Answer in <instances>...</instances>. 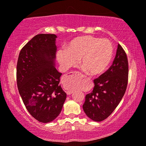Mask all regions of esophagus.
Returning <instances> with one entry per match:
<instances>
[{
	"label": "esophagus",
	"instance_id": "1",
	"mask_svg": "<svg viewBox=\"0 0 146 146\" xmlns=\"http://www.w3.org/2000/svg\"><path fill=\"white\" fill-rule=\"evenodd\" d=\"M66 94H67V95H71V94H73V92H72V91H67L66 92Z\"/></svg>",
	"mask_w": 146,
	"mask_h": 146
}]
</instances>
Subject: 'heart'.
<instances>
[{
  "label": "heart",
  "instance_id": "b5f03b06",
  "mask_svg": "<svg viewBox=\"0 0 146 146\" xmlns=\"http://www.w3.org/2000/svg\"><path fill=\"white\" fill-rule=\"evenodd\" d=\"M113 55V45L108 40L85 36L73 39L66 49L59 50L56 58L66 69L74 66L80 59L82 66L90 75L96 76L108 68Z\"/></svg>",
  "mask_w": 146,
  "mask_h": 146
}]
</instances>
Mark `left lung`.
Instances as JSON below:
<instances>
[{
    "mask_svg": "<svg viewBox=\"0 0 146 146\" xmlns=\"http://www.w3.org/2000/svg\"><path fill=\"white\" fill-rule=\"evenodd\" d=\"M127 77V56L122 47L118 44L112 65L94 80L93 91L86 96L82 108L89 118L101 121L113 112L124 95Z\"/></svg>",
    "mask_w": 146,
    "mask_h": 146,
    "instance_id": "obj_1",
    "label": "left lung"
}]
</instances>
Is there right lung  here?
<instances>
[{
  "instance_id": "right-lung-1",
  "label": "right lung",
  "mask_w": 146,
  "mask_h": 146,
  "mask_svg": "<svg viewBox=\"0 0 146 146\" xmlns=\"http://www.w3.org/2000/svg\"><path fill=\"white\" fill-rule=\"evenodd\" d=\"M52 34L34 36L21 50L17 66V86L27 110L40 122L56 118L66 94L56 68V38Z\"/></svg>"
}]
</instances>
